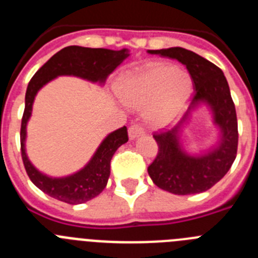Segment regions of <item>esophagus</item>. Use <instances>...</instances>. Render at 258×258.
Wrapping results in <instances>:
<instances>
[{"instance_id":"34e87169","label":"esophagus","mask_w":258,"mask_h":258,"mask_svg":"<svg viewBox=\"0 0 258 258\" xmlns=\"http://www.w3.org/2000/svg\"><path fill=\"white\" fill-rule=\"evenodd\" d=\"M143 133H145V131H143V127L140 124H133L129 127V138L131 140H134V138H137V137Z\"/></svg>"}]
</instances>
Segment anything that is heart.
Wrapping results in <instances>:
<instances>
[{"instance_id":"heart-1","label":"heart","mask_w":258,"mask_h":258,"mask_svg":"<svg viewBox=\"0 0 258 258\" xmlns=\"http://www.w3.org/2000/svg\"><path fill=\"white\" fill-rule=\"evenodd\" d=\"M191 79L170 64H156L122 79L118 94L132 106H147V117L165 124L181 112L191 95Z\"/></svg>"}]
</instances>
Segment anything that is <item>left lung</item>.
Returning a JSON list of instances; mask_svg holds the SVG:
<instances>
[{
    "mask_svg": "<svg viewBox=\"0 0 258 258\" xmlns=\"http://www.w3.org/2000/svg\"><path fill=\"white\" fill-rule=\"evenodd\" d=\"M149 52L181 61L187 68L194 86L191 104L178 125L154 134L159 151L147 169L149 174L157 187L175 195L204 192L229 172L238 151V120L227 80L217 66L183 47L149 50ZM200 103H206L211 108L214 122L221 134L216 148L192 157L181 150L179 132L189 118L190 111Z\"/></svg>",
    "mask_w": 258,
    "mask_h": 258,
    "instance_id": "8db88e82",
    "label": "left lung"
}]
</instances>
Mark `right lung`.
<instances>
[{"instance_id": "add662e5", "label": "right lung", "mask_w": 258, "mask_h": 258, "mask_svg": "<svg viewBox=\"0 0 258 258\" xmlns=\"http://www.w3.org/2000/svg\"><path fill=\"white\" fill-rule=\"evenodd\" d=\"M129 56L126 49H92L83 46H68L51 56L33 75L27 88L26 107L20 127L22 159L31 181L49 197L67 204H81L98 197L106 187L111 172V159L116 150L127 142V129L122 126L109 133L99 145L95 154L83 169L75 174L52 178L42 174L32 165L26 154L27 122L32 113V106L37 92L49 81L58 76H76L92 83L104 84L108 75Z\"/></svg>"}]
</instances>
